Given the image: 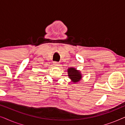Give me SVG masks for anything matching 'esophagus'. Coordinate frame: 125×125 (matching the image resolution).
<instances>
[{
    "mask_svg": "<svg viewBox=\"0 0 125 125\" xmlns=\"http://www.w3.org/2000/svg\"><path fill=\"white\" fill-rule=\"evenodd\" d=\"M53 64H54V65H55V66H59V65H60L59 62H57V61H54Z\"/></svg>",
    "mask_w": 125,
    "mask_h": 125,
    "instance_id": "1",
    "label": "esophagus"
}]
</instances>
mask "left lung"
<instances>
[{"label": "left lung", "mask_w": 125, "mask_h": 125, "mask_svg": "<svg viewBox=\"0 0 125 125\" xmlns=\"http://www.w3.org/2000/svg\"><path fill=\"white\" fill-rule=\"evenodd\" d=\"M68 76L72 80L73 83H77V82L79 81L80 80H81L82 77L80 72L73 68H70L69 69H68Z\"/></svg>", "instance_id": "1"}]
</instances>
